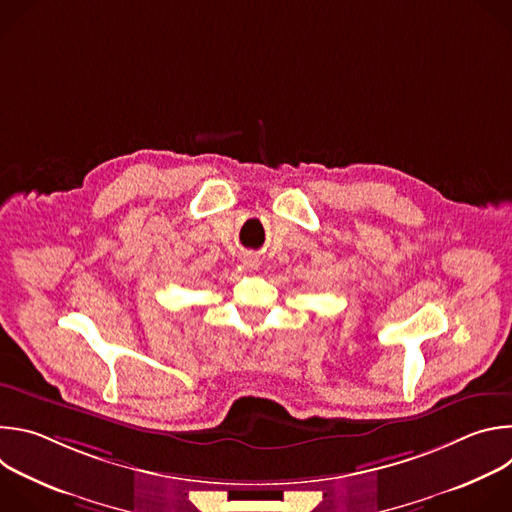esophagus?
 <instances>
[{"mask_svg":"<svg viewBox=\"0 0 512 512\" xmlns=\"http://www.w3.org/2000/svg\"><path fill=\"white\" fill-rule=\"evenodd\" d=\"M245 263H247L249 267H255V265H257V257H253V255H245Z\"/></svg>","mask_w":512,"mask_h":512,"instance_id":"34e87169","label":"esophagus"}]
</instances>
